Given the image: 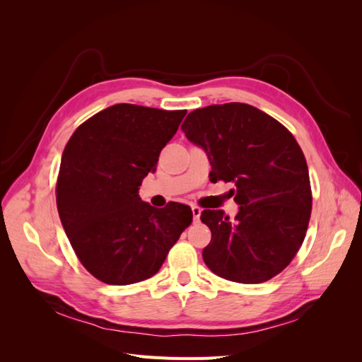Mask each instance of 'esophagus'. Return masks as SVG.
Masks as SVG:
<instances>
[{"mask_svg":"<svg viewBox=\"0 0 362 362\" xmlns=\"http://www.w3.org/2000/svg\"><path fill=\"white\" fill-rule=\"evenodd\" d=\"M201 208L199 206H196V205H193L192 206V213H193V221L194 222H199V217H201Z\"/></svg>","mask_w":362,"mask_h":362,"instance_id":"esophagus-1","label":"esophagus"}]
</instances>
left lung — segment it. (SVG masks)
<instances>
[{
	"label": "left lung",
	"instance_id": "1",
	"mask_svg": "<svg viewBox=\"0 0 362 362\" xmlns=\"http://www.w3.org/2000/svg\"><path fill=\"white\" fill-rule=\"evenodd\" d=\"M181 129L206 152L210 180L235 185L234 218L222 210L201 213L211 231L205 264L242 284L278 275L298 254L311 216L310 173L298 141L276 119L242 103L193 110Z\"/></svg>",
	"mask_w": 362,
	"mask_h": 362
}]
</instances>
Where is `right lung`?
Masks as SVG:
<instances>
[{
	"instance_id": "obj_1",
	"label": "right lung",
	"mask_w": 362,
	"mask_h": 362,
	"mask_svg": "<svg viewBox=\"0 0 362 362\" xmlns=\"http://www.w3.org/2000/svg\"><path fill=\"white\" fill-rule=\"evenodd\" d=\"M187 110L116 104L87 119L63 151L57 210L81 264L110 286L145 281L192 223L189 205L144 202L139 187Z\"/></svg>"
}]
</instances>
